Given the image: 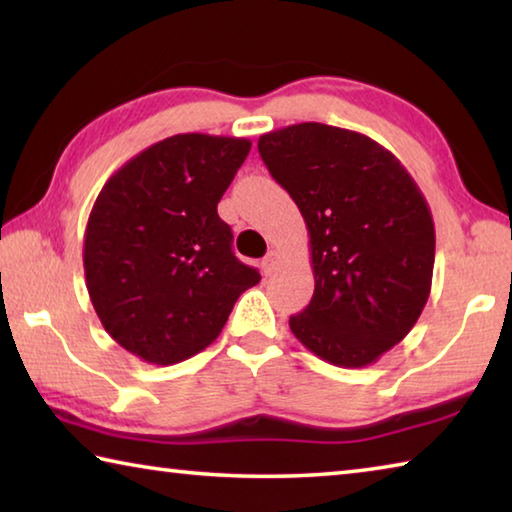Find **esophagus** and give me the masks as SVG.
<instances>
[{
    "mask_svg": "<svg viewBox=\"0 0 512 512\" xmlns=\"http://www.w3.org/2000/svg\"><path fill=\"white\" fill-rule=\"evenodd\" d=\"M280 264H282V257H280V253H275V250H271V253H268L264 259H262V271H264V275H273L277 268H280Z\"/></svg>",
    "mask_w": 512,
    "mask_h": 512,
    "instance_id": "obj_1",
    "label": "esophagus"
}]
</instances>
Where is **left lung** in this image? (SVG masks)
<instances>
[{"mask_svg":"<svg viewBox=\"0 0 512 512\" xmlns=\"http://www.w3.org/2000/svg\"><path fill=\"white\" fill-rule=\"evenodd\" d=\"M257 149L309 230L316 287L291 332L334 366H368L427 305L436 255L427 201L391 151L345 128L307 121L262 135Z\"/></svg>","mask_w":512,"mask_h":512,"instance_id":"8db88e82","label":"left lung"}]
</instances>
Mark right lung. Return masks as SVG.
Listing matches in <instances>:
<instances>
[{"label": "right lung", "instance_id": "obj_1", "mask_svg": "<svg viewBox=\"0 0 512 512\" xmlns=\"http://www.w3.org/2000/svg\"><path fill=\"white\" fill-rule=\"evenodd\" d=\"M244 137L173 135L103 185L85 228L94 311L121 348L171 366L205 350L262 280L232 253L216 205L244 164Z\"/></svg>", "mask_w": 512, "mask_h": 512}]
</instances>
